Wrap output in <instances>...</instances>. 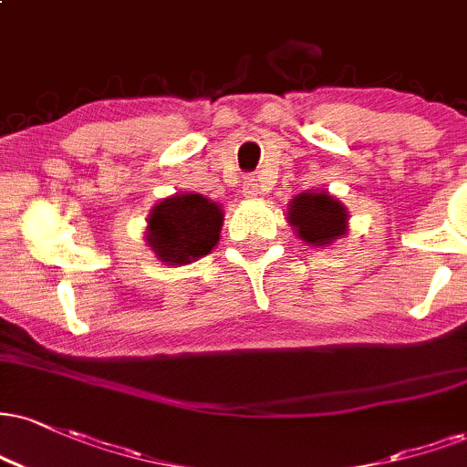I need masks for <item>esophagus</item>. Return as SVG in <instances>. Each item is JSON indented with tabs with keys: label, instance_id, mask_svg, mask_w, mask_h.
I'll use <instances>...</instances> for the list:
<instances>
[{
	"label": "esophagus",
	"instance_id": "obj_1",
	"mask_svg": "<svg viewBox=\"0 0 467 467\" xmlns=\"http://www.w3.org/2000/svg\"><path fill=\"white\" fill-rule=\"evenodd\" d=\"M244 195L245 198H250V200H254V198H258V193H261V184H258V178L256 176H250V178H245L244 180Z\"/></svg>",
	"mask_w": 467,
	"mask_h": 467
}]
</instances>
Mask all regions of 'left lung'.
<instances>
[{
	"mask_svg": "<svg viewBox=\"0 0 467 467\" xmlns=\"http://www.w3.org/2000/svg\"><path fill=\"white\" fill-rule=\"evenodd\" d=\"M296 234L308 245L326 248L348 233V211L326 191H305L291 200L287 211Z\"/></svg>",
	"mask_w": 467,
	"mask_h": 467,
	"instance_id": "1",
	"label": "left lung"
}]
</instances>
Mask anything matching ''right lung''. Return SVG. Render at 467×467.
<instances>
[{
	"label": "right lung",
	"mask_w": 467,
	"mask_h": 467,
	"mask_svg": "<svg viewBox=\"0 0 467 467\" xmlns=\"http://www.w3.org/2000/svg\"><path fill=\"white\" fill-rule=\"evenodd\" d=\"M222 223L223 211L215 202L200 193H176L151 209L145 241L167 265H187L215 248Z\"/></svg>",
	"instance_id": "1"
}]
</instances>
